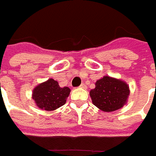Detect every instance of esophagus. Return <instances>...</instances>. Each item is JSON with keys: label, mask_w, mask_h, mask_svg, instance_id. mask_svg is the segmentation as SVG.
Segmentation results:
<instances>
[{"label": "esophagus", "mask_w": 156, "mask_h": 156, "mask_svg": "<svg viewBox=\"0 0 156 156\" xmlns=\"http://www.w3.org/2000/svg\"><path fill=\"white\" fill-rule=\"evenodd\" d=\"M80 88H86V85H85L84 83H82V84L80 86Z\"/></svg>", "instance_id": "esophagus-1"}]
</instances>
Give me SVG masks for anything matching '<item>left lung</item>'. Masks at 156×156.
Masks as SVG:
<instances>
[{"mask_svg": "<svg viewBox=\"0 0 156 156\" xmlns=\"http://www.w3.org/2000/svg\"><path fill=\"white\" fill-rule=\"evenodd\" d=\"M90 96L93 105L105 112H111L123 107L129 95V87L121 80L105 76L97 80Z\"/></svg>", "mask_w": 156, "mask_h": 156, "instance_id": "obj_1", "label": "left lung"}]
</instances>
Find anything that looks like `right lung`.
<instances>
[{
	"mask_svg": "<svg viewBox=\"0 0 156 156\" xmlns=\"http://www.w3.org/2000/svg\"><path fill=\"white\" fill-rule=\"evenodd\" d=\"M70 89L60 87L58 81L49 79L46 82L38 85L33 91V99L40 109L54 110L66 103V98Z\"/></svg>",
	"mask_w": 156,
	"mask_h": 156,
	"instance_id": "obj_1",
	"label": "right lung"
}]
</instances>
